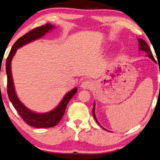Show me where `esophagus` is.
<instances>
[{"mask_svg":"<svg viewBox=\"0 0 160 160\" xmlns=\"http://www.w3.org/2000/svg\"><path fill=\"white\" fill-rule=\"evenodd\" d=\"M93 86V83H92V81L90 80H84V81L82 82L81 85V88H85V89H88V88H91Z\"/></svg>","mask_w":160,"mask_h":160,"instance_id":"obj_1","label":"esophagus"}]
</instances>
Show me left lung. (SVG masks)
<instances>
[{"mask_svg": "<svg viewBox=\"0 0 160 160\" xmlns=\"http://www.w3.org/2000/svg\"><path fill=\"white\" fill-rule=\"evenodd\" d=\"M138 43H139V50H140V51H145V53H148V57H149L150 59H151L154 62H156V60H155L154 57H153V53H152L151 49H150V47L148 46V44L146 43V42L144 41L143 39H142V38H138ZM92 114H93V117H94V118H95V120L96 121V122H97L98 124L102 128L106 130L105 128H103V127H102L101 125L99 124L98 121L97 120V118H96V116H95V103H94L93 109H92Z\"/></svg>", "mask_w": 160, "mask_h": 160, "instance_id": "1", "label": "left lung"}]
</instances>
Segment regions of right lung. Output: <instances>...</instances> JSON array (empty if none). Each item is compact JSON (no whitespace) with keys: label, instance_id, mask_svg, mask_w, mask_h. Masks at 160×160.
Returning <instances> with one entry per match:
<instances>
[{"label":"right lung","instance_id":"right-lung-1","mask_svg":"<svg viewBox=\"0 0 160 160\" xmlns=\"http://www.w3.org/2000/svg\"><path fill=\"white\" fill-rule=\"evenodd\" d=\"M54 28V25L46 24L39 28L33 29L28 33L24 34L15 42L6 62V72L7 75V94H8L9 101L12 103L13 107H15L23 120L28 125L36 128H52L58 124L64 115L69 101L78 92V88H74L68 92L64 96L59 104L53 110L45 113H37L32 112L23 104L16 95L14 83H13L12 71H11V62H12V57L16 53V51L19 48L32 41H35L38 38H40Z\"/></svg>","mask_w":160,"mask_h":160}]
</instances>
